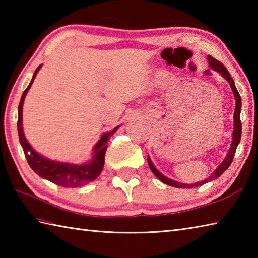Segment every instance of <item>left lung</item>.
I'll list each match as a JSON object with an SVG mask.
<instances>
[{
    "label": "left lung",
    "mask_w": 258,
    "mask_h": 258,
    "mask_svg": "<svg viewBox=\"0 0 258 258\" xmlns=\"http://www.w3.org/2000/svg\"><path fill=\"white\" fill-rule=\"evenodd\" d=\"M208 62H210V65L212 67L213 70L217 71L218 73H221L224 78H225L228 82L229 84H231V87L233 90L234 93V96H235V102H236V106H235V112H234V132H233V142H232V145H231V149H229V152L227 153V156L225 160L223 161V163L221 164L220 166H218L215 172H214L210 177L206 178L205 180H202L200 183H195V184H180L178 182H175L173 179H169L167 177L164 176L160 172L157 171V169L153 165L150 157H147V162H149V166L151 168V171L153 172V174L155 175V176L161 180V182L165 183L169 186H173V187H177V188H193L196 187V186H200L205 184L207 182H211V180H214L215 178H217L218 176H221V175L226 171V169L231 165L232 162H233V158L235 155V152H236L237 149V145L240 141V135H242V123H240V106H242V100H240V96H239V93L236 89V86H235V83L233 79L231 78V74L227 71V69L224 67V64L221 63L220 61H217V59L214 58L213 56L208 55Z\"/></svg>",
    "instance_id": "obj_1"
}]
</instances>
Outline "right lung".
Returning a JSON list of instances; mask_svg holds the SVG:
<instances>
[{
    "label": "right lung",
    "instance_id": "obj_1",
    "mask_svg": "<svg viewBox=\"0 0 258 258\" xmlns=\"http://www.w3.org/2000/svg\"><path fill=\"white\" fill-rule=\"evenodd\" d=\"M42 65H40L36 70L33 78L30 82L29 86L22 94L21 101L19 104V118H18V131H19V139L20 143L22 145V149L24 151V154L26 157V161L29 163L31 168L34 171L37 175L41 177L48 179L50 182L63 186V187H80L87 183L93 182L96 179L98 175L101 174L103 166H104V157H105V152L107 149V140L111 135L114 134L117 127H115L113 131L108 133L102 135L101 140L97 142L94 150H93V157L92 160L86 163L82 164V165H73V164L69 163H59L54 162L47 158L41 156L40 154L32 149V146L26 141L24 133H23V125H22V115H23V103L27 91L34 81L36 73Z\"/></svg>",
    "mask_w": 258,
    "mask_h": 258
}]
</instances>
